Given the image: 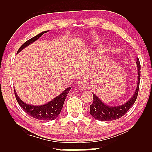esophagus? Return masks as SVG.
I'll list each match as a JSON object with an SVG mask.
<instances>
[{
  "label": "esophagus",
  "instance_id": "obj_1",
  "mask_svg": "<svg viewBox=\"0 0 152 152\" xmlns=\"http://www.w3.org/2000/svg\"><path fill=\"white\" fill-rule=\"evenodd\" d=\"M87 86V83L85 80H81L78 83V87L80 89H85Z\"/></svg>",
  "mask_w": 152,
  "mask_h": 152
}]
</instances>
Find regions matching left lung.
<instances>
[{
  "label": "left lung",
  "instance_id": "obj_1",
  "mask_svg": "<svg viewBox=\"0 0 152 152\" xmlns=\"http://www.w3.org/2000/svg\"><path fill=\"white\" fill-rule=\"evenodd\" d=\"M136 65L138 67V83L137 87L132 98H130L125 104L118 106H110L104 104L95 94L92 93L94 102L90 105L89 114L94 118L100 121H109L118 119L123 116L128 110L132 107L138 96L139 90V84L140 78V61L137 58Z\"/></svg>",
  "mask_w": 152,
  "mask_h": 152
}]
</instances>
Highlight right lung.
Wrapping results in <instances>:
<instances>
[{"label": "right lung", "instance_id": "obj_1", "mask_svg": "<svg viewBox=\"0 0 152 152\" xmlns=\"http://www.w3.org/2000/svg\"><path fill=\"white\" fill-rule=\"evenodd\" d=\"M48 31H42V32L38 34V35L34 36V37L30 38V39L27 40V41H26L25 43H23L21 45L17 53H19L25 48L28 46L29 45H30L34 41H36L40 36L43 35V34L48 32ZM70 89H71V88L68 87V88L65 89L64 91H63L61 94L54 98V99L48 102V103L38 106L25 103L17 95L15 89L14 93L17 102H18L20 106L27 114L36 119L42 120V121H51V120H54L58 116L60 113H61L62 108H63L65 98L67 97V94L69 93Z\"/></svg>", "mask_w": 152, "mask_h": 152}]
</instances>
